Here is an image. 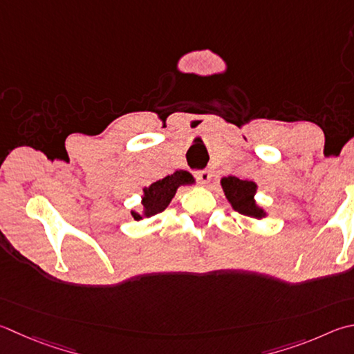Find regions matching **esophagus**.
<instances>
[{
  "mask_svg": "<svg viewBox=\"0 0 354 354\" xmlns=\"http://www.w3.org/2000/svg\"><path fill=\"white\" fill-rule=\"evenodd\" d=\"M195 176H196V179L199 181V184H203V185L209 184L210 178H212V175H210L207 170H199V171H196Z\"/></svg>",
  "mask_w": 354,
  "mask_h": 354,
  "instance_id": "34e87169",
  "label": "esophagus"
}]
</instances>
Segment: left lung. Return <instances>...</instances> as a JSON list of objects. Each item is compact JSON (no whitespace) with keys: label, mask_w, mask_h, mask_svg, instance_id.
Here are the masks:
<instances>
[{"label":"left lung","mask_w":354,"mask_h":354,"mask_svg":"<svg viewBox=\"0 0 354 354\" xmlns=\"http://www.w3.org/2000/svg\"><path fill=\"white\" fill-rule=\"evenodd\" d=\"M220 184L229 204L232 205L235 212L249 218H255V220H263L268 216V212L255 201L259 185L254 181H244V179L236 176H224L221 178Z\"/></svg>","instance_id":"obj_1"}]
</instances>
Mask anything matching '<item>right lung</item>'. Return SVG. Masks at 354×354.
<instances>
[{
    "label": "right lung",
    "mask_w": 354,
    "mask_h": 354,
    "mask_svg": "<svg viewBox=\"0 0 354 354\" xmlns=\"http://www.w3.org/2000/svg\"><path fill=\"white\" fill-rule=\"evenodd\" d=\"M195 183V178L192 176L189 171L176 170L175 173H171V175L150 184L149 187H144L142 195H140L142 210H131L133 218L136 221H140L144 220V218H150L159 214V212L165 210L167 205L171 203L173 196L176 195V190L181 187V185H192Z\"/></svg>",
    "instance_id": "right-lung-1"
}]
</instances>
